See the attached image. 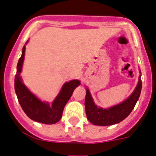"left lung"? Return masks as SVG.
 <instances>
[{
	"mask_svg": "<svg viewBox=\"0 0 156 156\" xmlns=\"http://www.w3.org/2000/svg\"><path fill=\"white\" fill-rule=\"evenodd\" d=\"M141 88L142 82L140 76L137 86L129 97L120 104L108 109L97 108L93 102L89 89H86L85 108L88 120L96 126H111L122 122L134 108L140 97Z\"/></svg>",
	"mask_w": 156,
	"mask_h": 156,
	"instance_id": "1",
	"label": "left lung"
}]
</instances>
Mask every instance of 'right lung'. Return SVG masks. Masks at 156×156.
Here are the masks:
<instances>
[{
  "label": "right lung",
  "instance_id": "add662e5",
  "mask_svg": "<svg viewBox=\"0 0 156 156\" xmlns=\"http://www.w3.org/2000/svg\"><path fill=\"white\" fill-rule=\"evenodd\" d=\"M24 55L25 46L23 48V52L19 59L17 71L15 76V90L20 106L26 115L34 121L44 124L56 123L61 119L63 108L71 97L74 89L80 85V82L78 80H73L65 83L52 105L42 102L32 94L22 82L20 74L23 63Z\"/></svg>",
  "mask_w": 156,
  "mask_h": 156
}]
</instances>
